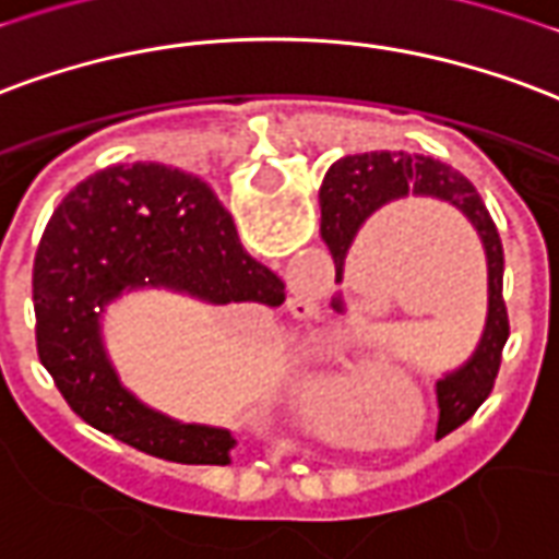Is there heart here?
<instances>
[{"label":"heart","instance_id":"obj_1","mask_svg":"<svg viewBox=\"0 0 559 559\" xmlns=\"http://www.w3.org/2000/svg\"><path fill=\"white\" fill-rule=\"evenodd\" d=\"M311 403L320 412H337V408L346 403V396H343V384L337 376H325L320 382L311 388Z\"/></svg>","mask_w":559,"mask_h":559}]
</instances>
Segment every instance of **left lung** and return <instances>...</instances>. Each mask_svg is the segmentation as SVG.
<instances>
[{
    "label": "left lung",
    "mask_w": 559,
    "mask_h": 559,
    "mask_svg": "<svg viewBox=\"0 0 559 559\" xmlns=\"http://www.w3.org/2000/svg\"><path fill=\"white\" fill-rule=\"evenodd\" d=\"M403 198H436L444 204L456 206L477 230L486 269H489V313L486 329L479 337L477 349L468 361L450 370L436 382L438 394V436H448L462 427L491 394L495 376L500 370L503 343L510 337V317L503 305V248H500L498 227L491 222L489 210L456 168L438 163L432 156L420 153H361V156H343L329 168L322 180L320 206L322 222L320 234L334 258V281H343V263L353 248L364 222L379 213L382 206L403 201Z\"/></svg>",
    "instance_id": "left-lung-1"
}]
</instances>
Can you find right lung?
<instances>
[{"label": "right lung", "instance_id": "1", "mask_svg": "<svg viewBox=\"0 0 559 559\" xmlns=\"http://www.w3.org/2000/svg\"><path fill=\"white\" fill-rule=\"evenodd\" d=\"M32 290L40 364L85 424L168 462H230V429L144 406L103 343L106 308L135 290L183 293L206 305L284 301V281L239 246L234 218L201 177L132 163L82 180L40 237Z\"/></svg>", "mask_w": 559, "mask_h": 559}]
</instances>
